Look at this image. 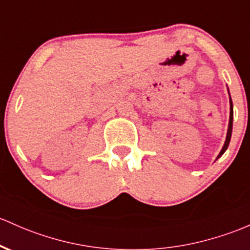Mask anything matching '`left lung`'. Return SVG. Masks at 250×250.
Returning <instances> with one entry per match:
<instances>
[{
    "mask_svg": "<svg viewBox=\"0 0 250 250\" xmlns=\"http://www.w3.org/2000/svg\"><path fill=\"white\" fill-rule=\"evenodd\" d=\"M232 116H234V111H232V102H231V98H230V119H229V128H228L227 140H226V142H224V146H223V148H222L221 153H219L217 158H219V156L223 155V153L226 152L228 146H229L230 139H231V130H232Z\"/></svg>",
    "mask_w": 250,
    "mask_h": 250,
    "instance_id": "8db88e82",
    "label": "left lung"
}]
</instances>
